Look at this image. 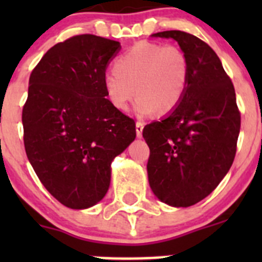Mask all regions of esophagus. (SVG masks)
Instances as JSON below:
<instances>
[{"mask_svg":"<svg viewBox=\"0 0 262 262\" xmlns=\"http://www.w3.org/2000/svg\"><path fill=\"white\" fill-rule=\"evenodd\" d=\"M143 126H144L143 121H137V123H136V130H137V137H138V138H141V137H142Z\"/></svg>","mask_w":262,"mask_h":262,"instance_id":"obj_1","label":"esophagus"}]
</instances>
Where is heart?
<instances>
[{
    "label": "heart",
    "mask_w": 262,
    "mask_h": 262,
    "mask_svg": "<svg viewBox=\"0 0 262 262\" xmlns=\"http://www.w3.org/2000/svg\"><path fill=\"white\" fill-rule=\"evenodd\" d=\"M189 59L175 46L139 41L115 62V70L104 77L106 96L113 106L125 110L138 95L136 112L146 116L173 112L189 82Z\"/></svg>",
    "instance_id": "b5f03b06"
}]
</instances>
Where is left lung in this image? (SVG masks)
I'll use <instances>...</instances> for the list:
<instances>
[{
  "label": "left lung",
  "instance_id": "left-lung-1",
  "mask_svg": "<svg viewBox=\"0 0 262 262\" xmlns=\"http://www.w3.org/2000/svg\"><path fill=\"white\" fill-rule=\"evenodd\" d=\"M152 36L178 41L190 75L179 106L143 128L149 147L148 180L161 202L190 207L207 198L231 168L241 113L231 78L205 41L180 30Z\"/></svg>",
  "mask_w": 262,
  "mask_h": 262
}]
</instances>
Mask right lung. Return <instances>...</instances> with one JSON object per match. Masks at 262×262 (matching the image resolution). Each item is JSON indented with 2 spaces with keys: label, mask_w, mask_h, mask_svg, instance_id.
I'll list each match as a JSON object with an SVG mask.
<instances>
[{
  "label": "right lung",
  "mask_w": 262,
  "mask_h": 262,
  "mask_svg": "<svg viewBox=\"0 0 262 262\" xmlns=\"http://www.w3.org/2000/svg\"><path fill=\"white\" fill-rule=\"evenodd\" d=\"M120 43L81 34L52 47L29 78L24 146L41 184L67 208L107 192L110 165L136 138L134 119L106 99L105 71Z\"/></svg>",
  "instance_id": "obj_1"
}]
</instances>
